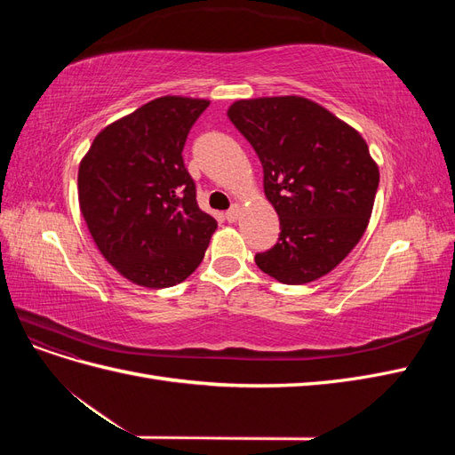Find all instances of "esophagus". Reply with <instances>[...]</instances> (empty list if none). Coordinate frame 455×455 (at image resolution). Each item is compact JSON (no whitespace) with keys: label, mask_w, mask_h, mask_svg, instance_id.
Here are the masks:
<instances>
[{"label":"esophagus","mask_w":455,"mask_h":455,"mask_svg":"<svg viewBox=\"0 0 455 455\" xmlns=\"http://www.w3.org/2000/svg\"><path fill=\"white\" fill-rule=\"evenodd\" d=\"M239 212H241V206H239V204H233L231 209L226 212V220H228V222H237Z\"/></svg>","instance_id":"34e87169"}]
</instances>
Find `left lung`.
<instances>
[{
	"instance_id": "left-lung-1",
	"label": "left lung",
	"mask_w": 455,
	"mask_h": 455,
	"mask_svg": "<svg viewBox=\"0 0 455 455\" xmlns=\"http://www.w3.org/2000/svg\"><path fill=\"white\" fill-rule=\"evenodd\" d=\"M228 117L264 167V191L279 214L273 249L256 266L283 284L332 271L361 241L379 184L368 144L347 123L304 96L237 100Z\"/></svg>"
}]
</instances>
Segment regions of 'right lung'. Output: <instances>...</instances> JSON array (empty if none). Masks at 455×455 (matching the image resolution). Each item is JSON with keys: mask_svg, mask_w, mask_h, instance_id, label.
Masks as SVG:
<instances>
[{"mask_svg": "<svg viewBox=\"0 0 455 455\" xmlns=\"http://www.w3.org/2000/svg\"><path fill=\"white\" fill-rule=\"evenodd\" d=\"M209 104L161 96L102 129L79 163L81 214L102 256L134 284L169 288L188 279L218 228L199 209L182 157Z\"/></svg>", "mask_w": 455, "mask_h": 455, "instance_id": "right-lung-1", "label": "right lung"}]
</instances>
